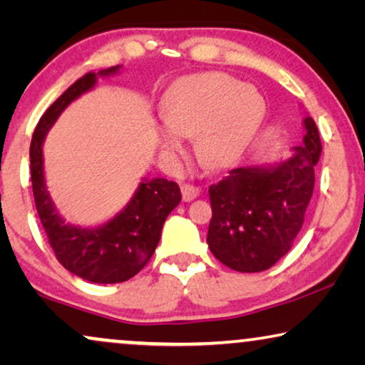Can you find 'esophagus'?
Segmentation results:
<instances>
[{
    "mask_svg": "<svg viewBox=\"0 0 365 365\" xmlns=\"http://www.w3.org/2000/svg\"><path fill=\"white\" fill-rule=\"evenodd\" d=\"M181 192H182L184 201L191 202V201H194V199L199 196V194H201V189L196 187V186H192V184H182Z\"/></svg>",
    "mask_w": 365,
    "mask_h": 365,
    "instance_id": "obj_1",
    "label": "esophagus"
}]
</instances>
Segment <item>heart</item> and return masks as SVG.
Listing matches in <instances>:
<instances>
[{"label":"heart","mask_w":365,"mask_h":365,"mask_svg":"<svg viewBox=\"0 0 365 365\" xmlns=\"http://www.w3.org/2000/svg\"><path fill=\"white\" fill-rule=\"evenodd\" d=\"M159 149L168 161L184 153L182 138H194L202 168L222 171L236 164L256 136L264 118V99L239 79L206 73L182 79L163 99Z\"/></svg>","instance_id":"b5f03b06"}]
</instances>
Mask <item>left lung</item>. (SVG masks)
Returning <instances> with one entry per match:
<instances>
[{
  "instance_id": "left-lung-1",
  "label": "left lung",
  "mask_w": 365,
  "mask_h": 365,
  "mask_svg": "<svg viewBox=\"0 0 365 365\" xmlns=\"http://www.w3.org/2000/svg\"><path fill=\"white\" fill-rule=\"evenodd\" d=\"M301 146L282 161L232 169L209 187L212 219L207 246L239 272H261L291 251L314 191L322 144L316 123L304 118Z\"/></svg>"
}]
</instances>
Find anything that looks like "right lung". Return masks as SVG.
Here are the masks:
<instances>
[{
    "label": "right lung",
    "mask_w": 365,
    "mask_h": 365,
    "mask_svg": "<svg viewBox=\"0 0 365 365\" xmlns=\"http://www.w3.org/2000/svg\"><path fill=\"white\" fill-rule=\"evenodd\" d=\"M121 66L88 73L69 86L39 119L29 146L31 182L38 216L56 259L74 276L96 284L124 282L141 271L156 251L163 224L181 202L176 182L163 178L143 179L124 209L108 222L81 227L59 214L44 178V138L61 113L81 94L96 86L98 76L119 73Z\"/></svg>",
    "instance_id": "1"
}]
</instances>
